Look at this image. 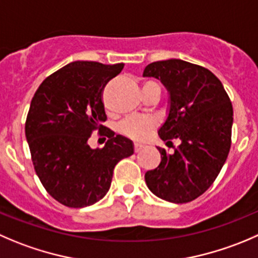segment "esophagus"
<instances>
[{"mask_svg":"<svg viewBox=\"0 0 258 258\" xmlns=\"http://www.w3.org/2000/svg\"><path fill=\"white\" fill-rule=\"evenodd\" d=\"M144 147H145L144 145H141V144H135V145H134L135 152H140L142 149H144Z\"/></svg>","mask_w":258,"mask_h":258,"instance_id":"obj_1","label":"esophagus"}]
</instances>
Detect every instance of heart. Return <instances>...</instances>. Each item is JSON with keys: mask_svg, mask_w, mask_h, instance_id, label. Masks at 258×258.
I'll return each mask as SVG.
<instances>
[{"mask_svg": "<svg viewBox=\"0 0 258 258\" xmlns=\"http://www.w3.org/2000/svg\"><path fill=\"white\" fill-rule=\"evenodd\" d=\"M154 81H145L144 87L154 84ZM157 84V83H156ZM156 127V122L151 117H128L119 123V132L135 141H145Z\"/></svg>", "mask_w": 258, "mask_h": 258, "instance_id": "heart-1", "label": "heart"}]
</instances>
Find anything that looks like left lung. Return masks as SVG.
I'll list each match as a JSON object with an SVG mask.
<instances>
[{"label":"left lung","instance_id":"obj_1","mask_svg":"<svg viewBox=\"0 0 258 258\" xmlns=\"http://www.w3.org/2000/svg\"><path fill=\"white\" fill-rule=\"evenodd\" d=\"M144 76L160 79L170 92V113L159 136L167 144L181 141L170 155L157 147L161 162L145 180L159 198L187 203L208 190L226 162L233 123L231 99L209 69L184 60L154 61Z\"/></svg>","mask_w":258,"mask_h":258}]
</instances>
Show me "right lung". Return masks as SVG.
Segmentation results:
<instances>
[{"label":"right lung","mask_w":258,"mask_h":258,"mask_svg":"<svg viewBox=\"0 0 258 258\" xmlns=\"http://www.w3.org/2000/svg\"><path fill=\"white\" fill-rule=\"evenodd\" d=\"M73 61L44 79L31 99L25 135L34 169L50 196L69 208H83L103 198L119 160L134 154L130 140L102 134L107 121L103 91L123 69ZM94 131L107 138L104 148L91 149Z\"/></svg>","instance_id":"1"}]
</instances>
